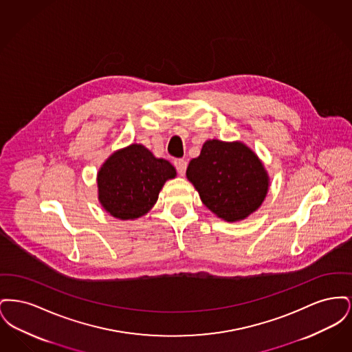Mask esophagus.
I'll use <instances>...</instances> for the list:
<instances>
[{"label":"esophagus","instance_id":"esophagus-1","mask_svg":"<svg viewBox=\"0 0 352 352\" xmlns=\"http://www.w3.org/2000/svg\"><path fill=\"white\" fill-rule=\"evenodd\" d=\"M174 165H175V168H177V171H178V174L179 175H184V171H186V168H187V162L184 161V160H175L174 161Z\"/></svg>","mask_w":352,"mask_h":352}]
</instances>
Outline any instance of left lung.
<instances>
[{
  "label": "left lung",
  "instance_id": "8db88e82",
  "mask_svg": "<svg viewBox=\"0 0 352 352\" xmlns=\"http://www.w3.org/2000/svg\"><path fill=\"white\" fill-rule=\"evenodd\" d=\"M203 204L218 218L234 223L248 218L265 201L268 171L258 155L241 141L207 140L186 170Z\"/></svg>",
  "mask_w": 352,
  "mask_h": 352
}]
</instances>
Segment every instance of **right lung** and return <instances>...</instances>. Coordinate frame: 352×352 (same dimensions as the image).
Wrapping results in <instances>:
<instances>
[{"instance_id": "right-lung-1", "label": "right lung", "mask_w": 352, "mask_h": 352, "mask_svg": "<svg viewBox=\"0 0 352 352\" xmlns=\"http://www.w3.org/2000/svg\"><path fill=\"white\" fill-rule=\"evenodd\" d=\"M175 168L141 144L112 153L98 171V199L113 218L134 220L146 215Z\"/></svg>"}]
</instances>
